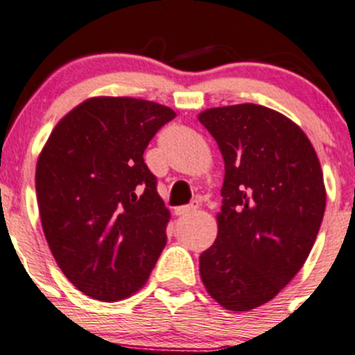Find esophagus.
Listing matches in <instances>:
<instances>
[{"mask_svg":"<svg viewBox=\"0 0 355 355\" xmlns=\"http://www.w3.org/2000/svg\"><path fill=\"white\" fill-rule=\"evenodd\" d=\"M197 209H198V205H197V204L182 205V207H177V209H175V214H177V216H189V214L196 212Z\"/></svg>","mask_w":355,"mask_h":355,"instance_id":"1","label":"esophagus"}]
</instances>
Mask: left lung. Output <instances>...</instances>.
<instances>
[{"mask_svg":"<svg viewBox=\"0 0 355 355\" xmlns=\"http://www.w3.org/2000/svg\"><path fill=\"white\" fill-rule=\"evenodd\" d=\"M198 121L224 158L217 237L200 254L205 290L225 310L249 311L272 300L309 258L325 185L302 128L259 104L210 107Z\"/></svg>","mask_w":355,"mask_h":355,"instance_id":"left-lung-1","label":"left lung"}]
</instances>
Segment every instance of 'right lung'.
<instances>
[{
    "mask_svg": "<svg viewBox=\"0 0 355 355\" xmlns=\"http://www.w3.org/2000/svg\"><path fill=\"white\" fill-rule=\"evenodd\" d=\"M175 116L151 101L91 97L46 139L35 171L42 227L58 268L87 297L135 295L165 248L170 210L143 153Z\"/></svg>",
    "mask_w": 355,
    "mask_h": 355,
    "instance_id": "obj_1",
    "label": "right lung"
}]
</instances>
